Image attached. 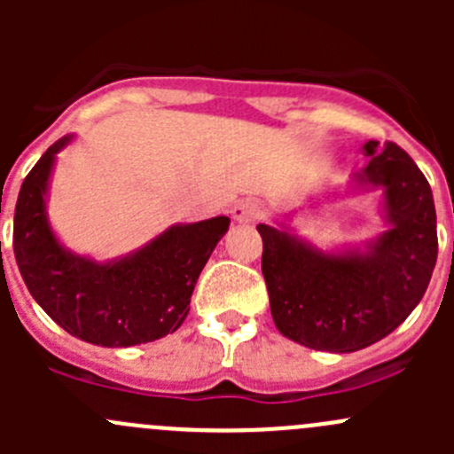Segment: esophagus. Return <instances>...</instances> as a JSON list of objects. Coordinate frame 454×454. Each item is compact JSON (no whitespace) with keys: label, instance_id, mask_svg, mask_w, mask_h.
<instances>
[{"label":"esophagus","instance_id":"obj_1","mask_svg":"<svg viewBox=\"0 0 454 454\" xmlns=\"http://www.w3.org/2000/svg\"><path fill=\"white\" fill-rule=\"evenodd\" d=\"M231 213L237 222L253 223V222H256V219H261L263 208H261L259 201H254V200H239L235 206H232Z\"/></svg>","mask_w":454,"mask_h":454}]
</instances>
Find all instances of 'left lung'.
I'll return each instance as SVG.
<instances>
[{
  "mask_svg": "<svg viewBox=\"0 0 454 454\" xmlns=\"http://www.w3.org/2000/svg\"><path fill=\"white\" fill-rule=\"evenodd\" d=\"M369 162L356 173L363 189L384 191L388 231L364 250L320 253L287 231L259 223L270 312L299 345L351 354L400 327L422 301L437 261L433 191L395 142H364Z\"/></svg>",
  "mask_w": 454,
  "mask_h": 454,
  "instance_id": "8db88e82",
  "label": "left lung"
}]
</instances>
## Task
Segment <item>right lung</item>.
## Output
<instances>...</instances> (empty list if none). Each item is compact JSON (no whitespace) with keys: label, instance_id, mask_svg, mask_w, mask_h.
<instances>
[{"label":"right lung","instance_id":"add662e5","mask_svg":"<svg viewBox=\"0 0 454 454\" xmlns=\"http://www.w3.org/2000/svg\"><path fill=\"white\" fill-rule=\"evenodd\" d=\"M70 140H57L41 155L17 198L12 248L26 287L54 323L91 345L131 347L173 333L184 323L200 272L231 219L176 223L107 263L70 253L45 213L54 160Z\"/></svg>","mask_w":454,"mask_h":454}]
</instances>
